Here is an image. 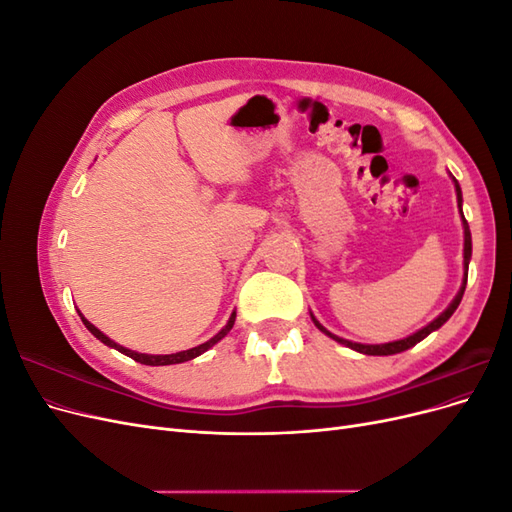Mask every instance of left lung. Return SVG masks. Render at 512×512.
<instances>
[{"instance_id": "left-lung-1", "label": "left lung", "mask_w": 512, "mask_h": 512, "mask_svg": "<svg viewBox=\"0 0 512 512\" xmlns=\"http://www.w3.org/2000/svg\"><path fill=\"white\" fill-rule=\"evenodd\" d=\"M455 188H457V203H459V207H461V188H459V183L455 181ZM461 220H463V267H466V277H463V286H461V290H459V294L455 297V301L448 305L444 312L433 320V322H429L425 329H421V331H416L414 335H410V337H406V339H399V342H391V344H378V346H367V344H352V342H348V339H342V337H337V335H333V333H329L327 329L322 327V324L312 316V320H314V324L316 327L322 331V333H327L329 337H333L335 342H339V344H344V346H348V348H352V350H356V352H363V354H374V356H386V354H397V352H404V350H408V348H412V346H416L418 342H421V339H425L431 331H436V329H440L442 324L451 318L453 314H455V309L459 307V303H461V297H463V290H466V284H468V262H470V256H472V237H470V226H468V222H466V218H463V213H461Z\"/></svg>"}]
</instances>
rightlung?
Wrapping results in <instances>:
<instances>
[{
  "instance_id": "add662e5",
  "label": "right lung",
  "mask_w": 512,
  "mask_h": 512,
  "mask_svg": "<svg viewBox=\"0 0 512 512\" xmlns=\"http://www.w3.org/2000/svg\"><path fill=\"white\" fill-rule=\"evenodd\" d=\"M235 318H237V314L232 312V316L228 318V322H226V327L215 335V337H211L209 342H205V344H200V346H196V348H190V350H183V352H177V354H141V352H134V350H128V348H123V346H119V344H115L113 339H108L102 331H98L94 324H91L89 320H85L83 316H81V320H83V324L85 327L91 331V335H96L102 344H106V346H111V348H115V350H119L121 354H126V356H130V359H134L136 363H143V365H175V363H183V361H190V359H196L198 354H203V352H207L213 344H218L220 339L232 329V324H235Z\"/></svg>"
}]
</instances>
